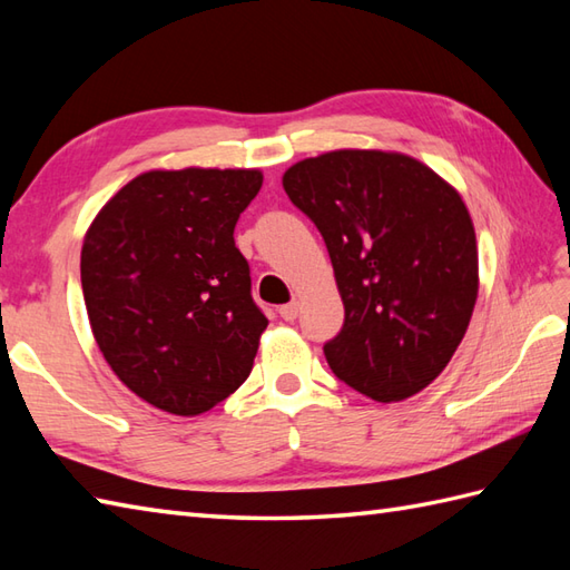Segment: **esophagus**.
<instances>
[{"label":"esophagus","instance_id":"esophagus-1","mask_svg":"<svg viewBox=\"0 0 570 570\" xmlns=\"http://www.w3.org/2000/svg\"><path fill=\"white\" fill-rule=\"evenodd\" d=\"M298 311H301V306H298V301H292V304H286V306H282L278 308V316H282L284 321H296L298 318Z\"/></svg>","mask_w":570,"mask_h":570}]
</instances>
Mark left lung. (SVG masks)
I'll list each match as a JSON object with an SVG mask.
<instances>
[{"instance_id":"1","label":"left lung","mask_w":570,"mask_h":570,"mask_svg":"<svg viewBox=\"0 0 570 570\" xmlns=\"http://www.w3.org/2000/svg\"><path fill=\"white\" fill-rule=\"evenodd\" d=\"M328 247L345 306L323 345L337 380L402 402L451 362L478 301V242L460 193L399 151L337 149L282 178Z\"/></svg>"}]
</instances>
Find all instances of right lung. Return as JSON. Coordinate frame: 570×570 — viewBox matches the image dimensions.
Listing matches in <instances>:
<instances>
[{
    "instance_id": "right-lung-1",
    "label": "right lung",
    "mask_w": 570,
    "mask_h": 570,
    "mask_svg": "<svg viewBox=\"0 0 570 570\" xmlns=\"http://www.w3.org/2000/svg\"><path fill=\"white\" fill-rule=\"evenodd\" d=\"M262 178L257 168H156L119 188L85 233L95 343L131 392L168 414H205L252 372L269 321L233 233Z\"/></svg>"
}]
</instances>
